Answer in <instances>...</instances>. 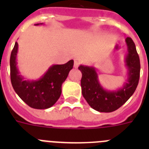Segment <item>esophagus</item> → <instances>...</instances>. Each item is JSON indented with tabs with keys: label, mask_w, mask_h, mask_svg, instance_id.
<instances>
[{
	"label": "esophagus",
	"mask_w": 149,
	"mask_h": 149,
	"mask_svg": "<svg viewBox=\"0 0 149 149\" xmlns=\"http://www.w3.org/2000/svg\"><path fill=\"white\" fill-rule=\"evenodd\" d=\"M79 65V63L78 61H77V60H74V67L75 68H77V67H78Z\"/></svg>",
	"instance_id": "1"
}]
</instances>
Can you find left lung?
<instances>
[{
  "mask_svg": "<svg viewBox=\"0 0 149 149\" xmlns=\"http://www.w3.org/2000/svg\"><path fill=\"white\" fill-rule=\"evenodd\" d=\"M125 42L127 54L124 61L127 68V79L122 87L116 90L104 89L98 80V70L95 67L85 65L78 67L82 73L81 85L83 96L89 106L97 111H115L125 103L136 90L140 72L139 57L131 38H126Z\"/></svg>",
  "mask_w": 149,
  "mask_h": 149,
  "instance_id": "8db88e82",
  "label": "left lung"
}]
</instances>
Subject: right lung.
Returning a JSON list of instances; mask_svg holds the SVG:
<instances>
[{
    "mask_svg": "<svg viewBox=\"0 0 149 149\" xmlns=\"http://www.w3.org/2000/svg\"><path fill=\"white\" fill-rule=\"evenodd\" d=\"M43 23L36 24L42 25ZM18 44L15 42L10 56V78L13 87L21 99L34 109L45 110L56 103L62 93V84L73 68L74 60L63 65H52L40 78L25 79L17 65Z\"/></svg>",
    "mask_w": 149,
    "mask_h": 149,
    "instance_id": "add662e5",
    "label": "right lung"
}]
</instances>
